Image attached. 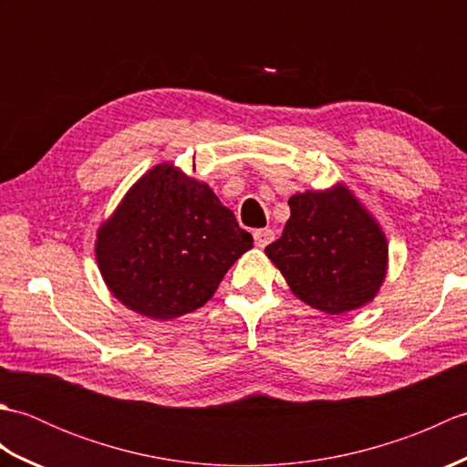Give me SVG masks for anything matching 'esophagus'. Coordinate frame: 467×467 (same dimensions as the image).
I'll return each instance as SVG.
<instances>
[{
    "instance_id": "34e87169",
    "label": "esophagus",
    "mask_w": 467,
    "mask_h": 467,
    "mask_svg": "<svg viewBox=\"0 0 467 467\" xmlns=\"http://www.w3.org/2000/svg\"><path fill=\"white\" fill-rule=\"evenodd\" d=\"M253 236H254V244L259 246V249H265V246L275 239V233L271 228H259V231L253 233Z\"/></svg>"
}]
</instances>
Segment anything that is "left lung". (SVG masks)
Returning a JSON list of instances; mask_svg holds the SVG:
<instances>
[{
	"label": "left lung",
	"mask_w": 467,
	"mask_h": 467,
	"mask_svg": "<svg viewBox=\"0 0 467 467\" xmlns=\"http://www.w3.org/2000/svg\"><path fill=\"white\" fill-rule=\"evenodd\" d=\"M291 218L265 253L313 309L343 315L373 301L387 275V239L345 184L289 198Z\"/></svg>",
	"instance_id": "obj_1"
}]
</instances>
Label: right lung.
Returning <instances> with one entry per match:
<instances>
[{
  "label": "right lung",
  "mask_w": 467,
  "mask_h": 467,
  "mask_svg": "<svg viewBox=\"0 0 467 467\" xmlns=\"http://www.w3.org/2000/svg\"><path fill=\"white\" fill-rule=\"evenodd\" d=\"M253 236L213 188L174 164H156L98 228L96 261L128 309L168 321L196 311Z\"/></svg>",
  "instance_id": "1"
}]
</instances>
